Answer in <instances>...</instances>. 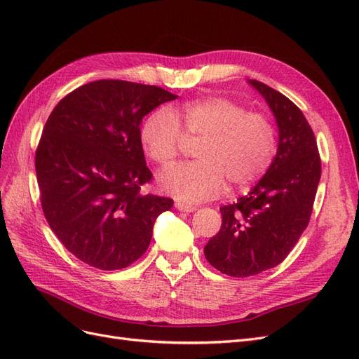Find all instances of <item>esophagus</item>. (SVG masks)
Instances as JSON below:
<instances>
[{"label":"esophagus","mask_w":359,"mask_h":359,"mask_svg":"<svg viewBox=\"0 0 359 359\" xmlns=\"http://www.w3.org/2000/svg\"><path fill=\"white\" fill-rule=\"evenodd\" d=\"M175 206H177V210H180V211H182V212H193V211H196V206L189 205V203L181 202V201H177V202H175Z\"/></svg>","instance_id":"1"}]
</instances>
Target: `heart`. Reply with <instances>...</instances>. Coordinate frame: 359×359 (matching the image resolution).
<instances>
[{
    "label": "heart",
    "instance_id": "1",
    "mask_svg": "<svg viewBox=\"0 0 359 359\" xmlns=\"http://www.w3.org/2000/svg\"><path fill=\"white\" fill-rule=\"evenodd\" d=\"M184 135L202 139L196 149L199 160L161 173L160 186L186 202L217 196L226 180L236 189L253 186L277 153V132L266 115L248 112L243 104L219 95L151 114L140 127V144L158 168L166 169L177 161Z\"/></svg>",
    "mask_w": 359,
    "mask_h": 359
}]
</instances>
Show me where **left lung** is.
<instances>
[{"label":"left lung","instance_id":"8db88e82","mask_svg":"<svg viewBox=\"0 0 359 359\" xmlns=\"http://www.w3.org/2000/svg\"><path fill=\"white\" fill-rule=\"evenodd\" d=\"M278 126L273 165L248 194L220 208L222 227L205 245L208 262L231 277H250L283 262L309 226L320 180L319 149L299 107L250 79Z\"/></svg>","mask_w":359,"mask_h":359}]
</instances>
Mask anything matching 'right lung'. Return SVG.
<instances>
[{
    "instance_id": "1",
    "label": "right lung",
    "mask_w": 359,
    "mask_h": 359,
    "mask_svg": "<svg viewBox=\"0 0 359 359\" xmlns=\"http://www.w3.org/2000/svg\"><path fill=\"white\" fill-rule=\"evenodd\" d=\"M177 97L156 85L102 79L76 88L50 112L36 151L41 210L86 265H132L147 252L157 217L172 208V199L140 190L153 173L139 126Z\"/></svg>"
}]
</instances>
